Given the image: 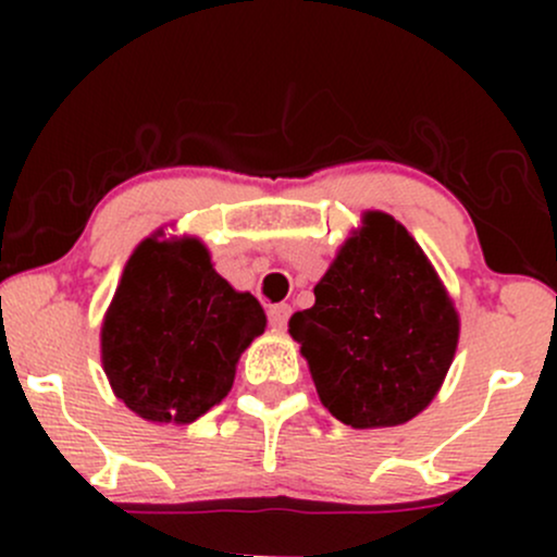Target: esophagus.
Segmentation results:
<instances>
[{"label":"esophagus","mask_w":557,"mask_h":557,"mask_svg":"<svg viewBox=\"0 0 557 557\" xmlns=\"http://www.w3.org/2000/svg\"><path fill=\"white\" fill-rule=\"evenodd\" d=\"M290 314H293L290 306H287V304H274V306H270V324H272L274 330H285Z\"/></svg>","instance_id":"1"}]
</instances>
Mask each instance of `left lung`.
<instances>
[{
	"mask_svg": "<svg viewBox=\"0 0 557 557\" xmlns=\"http://www.w3.org/2000/svg\"><path fill=\"white\" fill-rule=\"evenodd\" d=\"M290 317L324 408L356 430L395 426L430 406L458 345V314L419 243L369 212Z\"/></svg>",
	"mask_w": 557,
	"mask_h": 557,
	"instance_id": "8db88e82",
	"label": "left lung"
}]
</instances>
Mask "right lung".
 <instances>
[{
  "mask_svg": "<svg viewBox=\"0 0 557 557\" xmlns=\"http://www.w3.org/2000/svg\"><path fill=\"white\" fill-rule=\"evenodd\" d=\"M264 327L259 300L233 290L196 238H149L104 317L101 361L138 417L190 424L230 393L235 363Z\"/></svg>",
  "mask_w": 557,
  "mask_h": 557,
  "instance_id": "add662e5",
  "label": "right lung"
}]
</instances>
